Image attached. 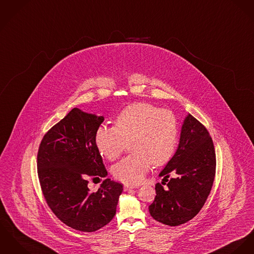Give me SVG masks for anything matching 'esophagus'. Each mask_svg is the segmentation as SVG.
I'll return each instance as SVG.
<instances>
[{
    "label": "esophagus",
    "mask_w": 254,
    "mask_h": 254,
    "mask_svg": "<svg viewBox=\"0 0 254 254\" xmlns=\"http://www.w3.org/2000/svg\"><path fill=\"white\" fill-rule=\"evenodd\" d=\"M133 188H136V186L135 185H124V190L125 191H127L129 189H133Z\"/></svg>",
    "instance_id": "34e87169"
}]
</instances>
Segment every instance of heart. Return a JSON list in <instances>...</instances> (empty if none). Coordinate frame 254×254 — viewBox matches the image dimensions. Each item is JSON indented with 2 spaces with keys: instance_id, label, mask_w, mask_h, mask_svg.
Here are the masks:
<instances>
[{
  "instance_id": "heart-1",
  "label": "heart",
  "mask_w": 254,
  "mask_h": 254,
  "mask_svg": "<svg viewBox=\"0 0 254 254\" xmlns=\"http://www.w3.org/2000/svg\"><path fill=\"white\" fill-rule=\"evenodd\" d=\"M130 143L132 153L113 168L116 180L137 185L152 165L163 166L176 153L179 124L173 112L148 103H134L118 113L115 126H100L95 133L99 152L108 160L117 159Z\"/></svg>"
}]
</instances>
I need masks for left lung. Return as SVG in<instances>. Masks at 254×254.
Here are the masks:
<instances>
[{"mask_svg":"<svg viewBox=\"0 0 254 254\" xmlns=\"http://www.w3.org/2000/svg\"><path fill=\"white\" fill-rule=\"evenodd\" d=\"M215 168V150L207 128L188 115L182 127L179 147L159 175L164 178L163 183L155 185L156 196L148 208L150 215L169 226L191 220L208 199ZM166 182L167 188L164 190Z\"/></svg>","mask_w":254,"mask_h":254,"instance_id":"obj_1","label":"left lung"}]
</instances>
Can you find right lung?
<instances>
[{"instance_id": "obj_1", "label": "right lung", "mask_w": 254, "mask_h": 254, "mask_svg": "<svg viewBox=\"0 0 254 254\" xmlns=\"http://www.w3.org/2000/svg\"><path fill=\"white\" fill-rule=\"evenodd\" d=\"M103 121L74 108L47 131L39 147L38 177L46 204L74 230L94 232L110 223L123 190L111 179L96 192L88 188L89 179L108 175L95 143Z\"/></svg>"}]
</instances>
